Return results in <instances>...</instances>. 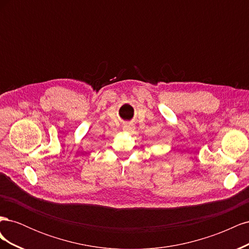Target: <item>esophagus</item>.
Returning a JSON list of instances; mask_svg holds the SVG:
<instances>
[{
  "label": "esophagus",
  "instance_id": "obj_1",
  "mask_svg": "<svg viewBox=\"0 0 249 249\" xmlns=\"http://www.w3.org/2000/svg\"><path fill=\"white\" fill-rule=\"evenodd\" d=\"M124 131L126 133H131L133 131V126L131 124H125L124 126Z\"/></svg>",
  "mask_w": 249,
  "mask_h": 249
}]
</instances>
